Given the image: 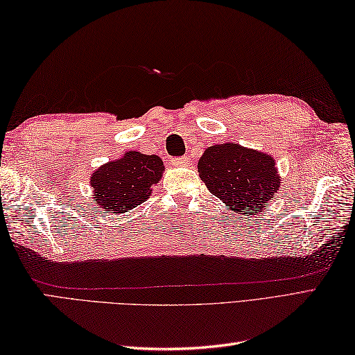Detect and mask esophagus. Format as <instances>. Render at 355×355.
Listing matches in <instances>:
<instances>
[{"instance_id": "obj_1", "label": "esophagus", "mask_w": 355, "mask_h": 355, "mask_svg": "<svg viewBox=\"0 0 355 355\" xmlns=\"http://www.w3.org/2000/svg\"><path fill=\"white\" fill-rule=\"evenodd\" d=\"M171 163L173 166H189L191 160L187 157H178V158H172Z\"/></svg>"}]
</instances>
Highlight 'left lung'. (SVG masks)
Segmentation results:
<instances>
[{"label":"left lung","instance_id":"obj_1","mask_svg":"<svg viewBox=\"0 0 355 355\" xmlns=\"http://www.w3.org/2000/svg\"><path fill=\"white\" fill-rule=\"evenodd\" d=\"M198 172L210 193L248 218L263 210L281 186L273 157L236 143L207 148L198 162Z\"/></svg>","mask_w":355,"mask_h":355}]
</instances>
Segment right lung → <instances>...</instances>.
<instances>
[{"label":"right lung","instance_id":"1","mask_svg":"<svg viewBox=\"0 0 355 355\" xmlns=\"http://www.w3.org/2000/svg\"><path fill=\"white\" fill-rule=\"evenodd\" d=\"M163 171L160 157L128 150L122 158L108 162L92 173L94 202L107 214L130 212L150 197Z\"/></svg>","mask_w":355,"mask_h":355}]
</instances>
